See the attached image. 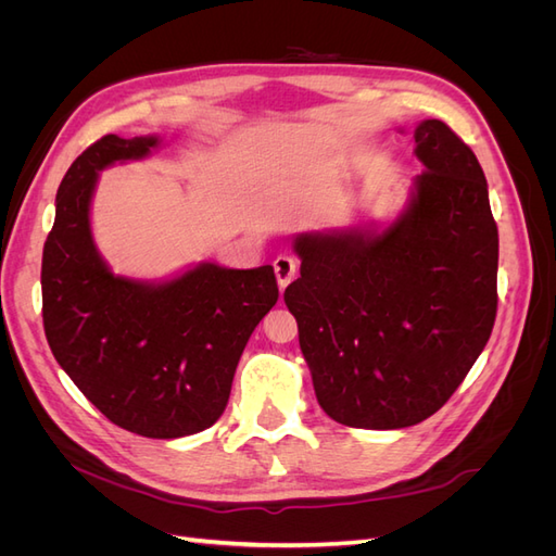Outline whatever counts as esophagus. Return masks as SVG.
<instances>
[{"mask_svg": "<svg viewBox=\"0 0 556 556\" xmlns=\"http://www.w3.org/2000/svg\"><path fill=\"white\" fill-rule=\"evenodd\" d=\"M274 271H276L280 290H285V288H288V285L296 278L299 260H296L294 255H278V257L274 260Z\"/></svg>", "mask_w": 556, "mask_h": 556, "instance_id": "1", "label": "esophagus"}]
</instances>
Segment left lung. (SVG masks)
Returning a JSON list of instances; mask_svg holds the SVG:
<instances>
[{
	"mask_svg": "<svg viewBox=\"0 0 556 556\" xmlns=\"http://www.w3.org/2000/svg\"><path fill=\"white\" fill-rule=\"evenodd\" d=\"M408 206L384 229L301 233L285 290L317 403L339 425L403 429L464 382L496 319L498 229L478 157L441 121L415 127Z\"/></svg>",
	"mask_w": 556,
	"mask_h": 556,
	"instance_id": "1",
	"label": "left lung"
}]
</instances>
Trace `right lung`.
I'll list each match as a JSON object with an SVG mask.
<instances>
[{
  "mask_svg": "<svg viewBox=\"0 0 556 556\" xmlns=\"http://www.w3.org/2000/svg\"><path fill=\"white\" fill-rule=\"evenodd\" d=\"M157 146V137L106 134L64 174L41 262L43 329L58 364L113 425L180 439L225 413L243 348L276 306L278 282L268 264L201 262L164 282L111 271L90 229L97 176Z\"/></svg>",
  "mask_w": 556,
  "mask_h": 556,
  "instance_id": "1",
  "label": "right lung"
}]
</instances>
